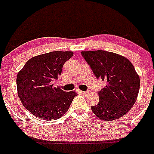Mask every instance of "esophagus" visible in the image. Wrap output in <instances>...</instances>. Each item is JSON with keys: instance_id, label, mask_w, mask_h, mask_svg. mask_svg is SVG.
I'll use <instances>...</instances> for the list:
<instances>
[{"instance_id": "34e87169", "label": "esophagus", "mask_w": 154, "mask_h": 154, "mask_svg": "<svg viewBox=\"0 0 154 154\" xmlns=\"http://www.w3.org/2000/svg\"><path fill=\"white\" fill-rule=\"evenodd\" d=\"M79 92L81 93V94H83V95H86V94H87V91H81V90H80L79 91Z\"/></svg>"}]
</instances>
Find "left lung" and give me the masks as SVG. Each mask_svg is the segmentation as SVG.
Wrapping results in <instances>:
<instances>
[{"label":"left lung","mask_w":154,"mask_h":154,"mask_svg":"<svg viewBox=\"0 0 154 154\" xmlns=\"http://www.w3.org/2000/svg\"><path fill=\"white\" fill-rule=\"evenodd\" d=\"M97 78L106 81L91 110L103 121H114L128 113L136 101L140 79L132 63L122 55L102 51H81Z\"/></svg>","instance_id":"8db88e82"}]
</instances>
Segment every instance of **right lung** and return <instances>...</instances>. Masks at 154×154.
Masks as SVG:
<instances>
[{
    "label": "right lung",
    "mask_w": 154,
    "mask_h": 154,
    "mask_svg": "<svg viewBox=\"0 0 154 154\" xmlns=\"http://www.w3.org/2000/svg\"><path fill=\"white\" fill-rule=\"evenodd\" d=\"M73 55V51H55L37 55L29 59L18 73V95L32 114L54 121L68 111L77 92L64 91L52 82L58 79L64 63Z\"/></svg>",
    "instance_id": "right-lung-1"
}]
</instances>
